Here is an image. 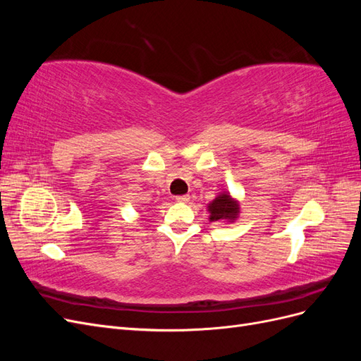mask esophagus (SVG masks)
Segmentation results:
<instances>
[{
  "mask_svg": "<svg viewBox=\"0 0 361 361\" xmlns=\"http://www.w3.org/2000/svg\"><path fill=\"white\" fill-rule=\"evenodd\" d=\"M188 200H190V195H187V194L176 195V202H179V203H187Z\"/></svg>",
  "mask_w": 361,
  "mask_h": 361,
  "instance_id": "esophagus-1",
  "label": "esophagus"
}]
</instances>
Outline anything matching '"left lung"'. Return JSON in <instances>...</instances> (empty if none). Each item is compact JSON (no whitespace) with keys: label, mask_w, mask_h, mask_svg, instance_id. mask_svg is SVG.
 <instances>
[{"label":"left lung","mask_w":361,"mask_h":361,"mask_svg":"<svg viewBox=\"0 0 361 361\" xmlns=\"http://www.w3.org/2000/svg\"><path fill=\"white\" fill-rule=\"evenodd\" d=\"M209 212L211 221H218V220H235L239 207L238 203L232 200V197L228 194H221L209 204Z\"/></svg>","instance_id":"8db88e82"}]
</instances>
